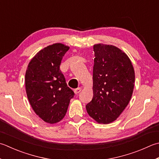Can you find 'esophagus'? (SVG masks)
<instances>
[{
    "label": "esophagus",
    "mask_w": 159,
    "mask_h": 159,
    "mask_svg": "<svg viewBox=\"0 0 159 159\" xmlns=\"http://www.w3.org/2000/svg\"><path fill=\"white\" fill-rule=\"evenodd\" d=\"M80 91H81V88H78L74 89V92H75L76 94H79V93Z\"/></svg>",
    "instance_id": "obj_1"
}]
</instances>
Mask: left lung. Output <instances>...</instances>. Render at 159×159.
<instances>
[{
  "instance_id": "obj_1",
  "label": "left lung",
  "mask_w": 159,
  "mask_h": 159,
  "mask_svg": "<svg viewBox=\"0 0 159 159\" xmlns=\"http://www.w3.org/2000/svg\"><path fill=\"white\" fill-rule=\"evenodd\" d=\"M92 100L86 110L99 123L113 122L131 99L135 74L128 57L116 47L94 45Z\"/></svg>"
}]
</instances>
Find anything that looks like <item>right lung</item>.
I'll return each mask as SVG.
<instances>
[{
  "mask_svg": "<svg viewBox=\"0 0 159 159\" xmlns=\"http://www.w3.org/2000/svg\"><path fill=\"white\" fill-rule=\"evenodd\" d=\"M69 48L61 43L48 46L31 60L25 73L26 93L31 106L40 118L51 124L63 119L74 96L60 70Z\"/></svg>",
  "mask_w": 159,
  "mask_h": 159,
  "instance_id": "right-lung-1",
  "label": "right lung"
}]
</instances>
